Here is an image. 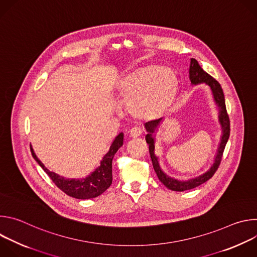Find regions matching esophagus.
Segmentation results:
<instances>
[{"mask_svg":"<svg viewBox=\"0 0 257 257\" xmlns=\"http://www.w3.org/2000/svg\"><path fill=\"white\" fill-rule=\"evenodd\" d=\"M142 134V128L140 127H134L129 131V136L131 138H137Z\"/></svg>","mask_w":257,"mask_h":257,"instance_id":"obj_1","label":"esophagus"}]
</instances>
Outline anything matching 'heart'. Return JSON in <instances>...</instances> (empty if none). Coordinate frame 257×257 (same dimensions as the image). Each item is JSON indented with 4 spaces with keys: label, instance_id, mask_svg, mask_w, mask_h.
I'll use <instances>...</instances> for the list:
<instances>
[{
    "label": "heart",
    "instance_id": "heart-1",
    "mask_svg": "<svg viewBox=\"0 0 257 257\" xmlns=\"http://www.w3.org/2000/svg\"><path fill=\"white\" fill-rule=\"evenodd\" d=\"M179 90L176 73L169 67L150 65L125 75L118 83L117 93L128 100L129 112L136 118L155 120L172 106Z\"/></svg>",
    "mask_w": 257,
    "mask_h": 257
}]
</instances>
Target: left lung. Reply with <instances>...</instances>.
Returning <instances> with one entry per match:
<instances>
[{"label":"left lung","instance_id":"1","mask_svg":"<svg viewBox=\"0 0 257 257\" xmlns=\"http://www.w3.org/2000/svg\"><path fill=\"white\" fill-rule=\"evenodd\" d=\"M189 78L191 81L192 85H197V84H206L209 86L213 101L218 109V123L221 125L222 128V136L221 139H219V143L217 146V151L216 154L214 155L213 162L209 169L204 172L203 174L188 179V180H179L175 179L169 175H167L161 168L160 166V161L159 157L156 156L155 154V143H156V137H157V132L161 126V123L164 121L162 118L159 120L151 121L144 124L145 130L148 132L145 136V140L149 144L150 148V155L151 159L153 162L154 169L157 173V176L159 180L163 183V184L170 190L173 191H185V190H190L193 189L201 184H203L204 182L209 180L215 171L217 170L219 163H221L222 156L225 150V146L228 142L229 136H230V119L227 113L226 109V102H225V95L223 92V89L219 85V83L212 78L210 75H208L207 73L200 67L198 62L195 59H191L190 61V67H189Z\"/></svg>","mask_w":257,"mask_h":257}]
</instances>
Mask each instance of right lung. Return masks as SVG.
<instances>
[{
  "mask_svg": "<svg viewBox=\"0 0 257 257\" xmlns=\"http://www.w3.org/2000/svg\"><path fill=\"white\" fill-rule=\"evenodd\" d=\"M124 133H119L114 141L109 146L108 152L103 156L100 161V165L91 172L88 176L81 179H69L63 176H60L54 172L49 171L45 165L36 157L32 146L30 145V150L33 159L36 161L44 171L49 175L52 181L67 195L74 197L77 199H89L94 198L103 193L112 184L113 174H112V163L115 154L123 145Z\"/></svg>",
  "mask_w": 257,
  "mask_h": 257,
  "instance_id": "add662e5",
  "label": "right lung"
}]
</instances>
